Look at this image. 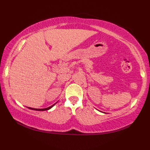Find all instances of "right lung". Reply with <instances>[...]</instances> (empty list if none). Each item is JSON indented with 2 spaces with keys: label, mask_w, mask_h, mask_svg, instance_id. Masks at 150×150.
Wrapping results in <instances>:
<instances>
[{
  "label": "right lung",
  "mask_w": 150,
  "mask_h": 150,
  "mask_svg": "<svg viewBox=\"0 0 150 150\" xmlns=\"http://www.w3.org/2000/svg\"><path fill=\"white\" fill-rule=\"evenodd\" d=\"M54 104H53V105L49 106V107L46 108H30V107H28V108H30V109H32V110H47L50 109V108H52V106L54 105Z\"/></svg>",
  "instance_id": "obj_1"
}]
</instances>
